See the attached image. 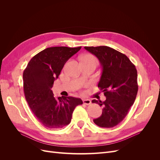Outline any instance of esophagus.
Returning <instances> with one entry per match:
<instances>
[{
    "label": "esophagus",
    "instance_id": "1",
    "mask_svg": "<svg viewBox=\"0 0 160 160\" xmlns=\"http://www.w3.org/2000/svg\"><path fill=\"white\" fill-rule=\"evenodd\" d=\"M83 103H84V104H85V105H90V104L91 103V100L88 99H84L83 100Z\"/></svg>",
    "mask_w": 160,
    "mask_h": 160
}]
</instances>
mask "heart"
<instances>
[{
  "label": "heart",
  "instance_id": "heart-1",
  "mask_svg": "<svg viewBox=\"0 0 160 160\" xmlns=\"http://www.w3.org/2000/svg\"><path fill=\"white\" fill-rule=\"evenodd\" d=\"M83 57H85V58H88V59H95V60H96L95 59V58L92 55H90V54H86V55H85Z\"/></svg>",
  "mask_w": 160,
  "mask_h": 160
}]
</instances>
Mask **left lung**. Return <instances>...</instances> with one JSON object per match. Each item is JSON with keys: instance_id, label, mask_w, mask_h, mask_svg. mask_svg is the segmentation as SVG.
Returning a JSON list of instances; mask_svg holds the SVG:
<instances>
[{"instance_id": "8db88e82", "label": "left lung", "mask_w": 160, "mask_h": 160, "mask_svg": "<svg viewBox=\"0 0 160 160\" xmlns=\"http://www.w3.org/2000/svg\"><path fill=\"white\" fill-rule=\"evenodd\" d=\"M85 49L98 57L102 66L98 88L106 97L104 101L92 100V103L103 108L102 115L93 122L101 128L115 127L126 117L136 98L137 69L126 55L111 47H85Z\"/></svg>"}]
</instances>
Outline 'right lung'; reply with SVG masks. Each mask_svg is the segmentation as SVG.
<instances>
[{
    "mask_svg": "<svg viewBox=\"0 0 160 160\" xmlns=\"http://www.w3.org/2000/svg\"><path fill=\"white\" fill-rule=\"evenodd\" d=\"M81 47L47 48L34 56L23 72L25 99L32 113L45 128H62L70 123L76 106L83 104L73 97L55 98L51 88L65 62Z\"/></svg>",
    "mask_w": 160,
    "mask_h": 160,
    "instance_id": "obj_1",
    "label": "right lung"
}]
</instances>
